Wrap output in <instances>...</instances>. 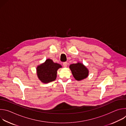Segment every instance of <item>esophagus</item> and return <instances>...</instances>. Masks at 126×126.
Segmentation results:
<instances>
[{"instance_id": "1", "label": "esophagus", "mask_w": 126, "mask_h": 126, "mask_svg": "<svg viewBox=\"0 0 126 126\" xmlns=\"http://www.w3.org/2000/svg\"><path fill=\"white\" fill-rule=\"evenodd\" d=\"M63 65V67L66 68V67H67V62H64Z\"/></svg>"}]
</instances>
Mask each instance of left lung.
I'll use <instances>...</instances> for the list:
<instances>
[{"instance_id": "obj_1", "label": "left lung", "mask_w": 126, "mask_h": 126, "mask_svg": "<svg viewBox=\"0 0 126 126\" xmlns=\"http://www.w3.org/2000/svg\"><path fill=\"white\" fill-rule=\"evenodd\" d=\"M69 68L74 78L77 81H81L85 79L89 75L88 69L83 64L79 62L71 64Z\"/></svg>"}]
</instances>
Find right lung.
<instances>
[{
	"label": "right lung",
	"mask_w": 126,
	"mask_h": 126,
	"mask_svg": "<svg viewBox=\"0 0 126 126\" xmlns=\"http://www.w3.org/2000/svg\"><path fill=\"white\" fill-rule=\"evenodd\" d=\"M60 68H62L61 65L54 63L50 59H47L44 63L37 66V77L41 82L48 83L56 79L57 70Z\"/></svg>",
	"instance_id": "obj_1"
}]
</instances>
